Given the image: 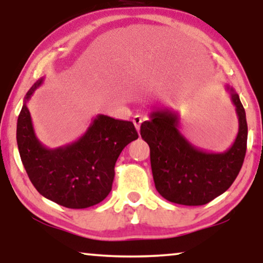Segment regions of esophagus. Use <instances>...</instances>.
<instances>
[{
  "instance_id": "obj_1",
  "label": "esophagus",
  "mask_w": 263,
  "mask_h": 263,
  "mask_svg": "<svg viewBox=\"0 0 263 263\" xmlns=\"http://www.w3.org/2000/svg\"><path fill=\"white\" fill-rule=\"evenodd\" d=\"M146 118L141 116V115H136V116H134V118H133V123H134L136 130H140V127H141L142 122H145Z\"/></svg>"
}]
</instances>
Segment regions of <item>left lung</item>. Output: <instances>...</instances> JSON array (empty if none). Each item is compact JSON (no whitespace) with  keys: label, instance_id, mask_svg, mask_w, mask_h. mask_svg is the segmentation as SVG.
Listing matches in <instances>:
<instances>
[{"label":"left lung","instance_id":"left-lung-1","mask_svg":"<svg viewBox=\"0 0 263 263\" xmlns=\"http://www.w3.org/2000/svg\"><path fill=\"white\" fill-rule=\"evenodd\" d=\"M231 93L238 117V134L224 153L193 146L178 130L179 117L170 110H154L141 124V138L151 149L154 184L164 199L185 206H201L225 193L238 176L247 152L246 110L235 89Z\"/></svg>","mask_w":263,"mask_h":263}]
</instances>
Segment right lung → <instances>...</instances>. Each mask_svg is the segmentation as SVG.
<instances>
[{
    "label": "right lung",
    "mask_w": 263,
    "mask_h": 263,
    "mask_svg": "<svg viewBox=\"0 0 263 263\" xmlns=\"http://www.w3.org/2000/svg\"><path fill=\"white\" fill-rule=\"evenodd\" d=\"M43 84L38 80L26 93L17 117L16 142L32 184L46 199L67 208H87L109 195L115 164L125 146L139 138L129 121L98 115L77 141L46 148L35 136L27 102Z\"/></svg>",
    "instance_id": "1"
}]
</instances>
